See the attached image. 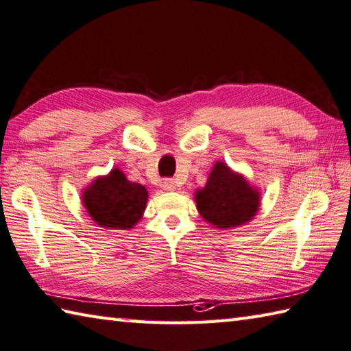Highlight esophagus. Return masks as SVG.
I'll return each instance as SVG.
<instances>
[{"mask_svg":"<svg viewBox=\"0 0 351 351\" xmlns=\"http://www.w3.org/2000/svg\"><path fill=\"white\" fill-rule=\"evenodd\" d=\"M162 188L165 191H174L176 189V182L173 180V178H165L162 183Z\"/></svg>","mask_w":351,"mask_h":351,"instance_id":"obj_1","label":"esophagus"}]
</instances>
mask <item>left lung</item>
Returning a JSON list of instances; mask_svg holds the SVG:
<instances>
[{"instance_id":"8db88e82","label":"left lung","mask_w":351,"mask_h":351,"mask_svg":"<svg viewBox=\"0 0 351 351\" xmlns=\"http://www.w3.org/2000/svg\"><path fill=\"white\" fill-rule=\"evenodd\" d=\"M197 209L207 223L219 228L236 227L252 219L259 207V194L226 163L213 167L206 186L195 194Z\"/></svg>"}]
</instances>
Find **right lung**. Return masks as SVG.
I'll return each instance as SVG.
<instances>
[{"instance_id": "obj_1", "label": "right lung", "mask_w": 351, "mask_h": 351, "mask_svg": "<svg viewBox=\"0 0 351 351\" xmlns=\"http://www.w3.org/2000/svg\"><path fill=\"white\" fill-rule=\"evenodd\" d=\"M148 192L128 182L119 169L99 177L83 194V204L92 219L104 228H132L145 210Z\"/></svg>"}]
</instances>
